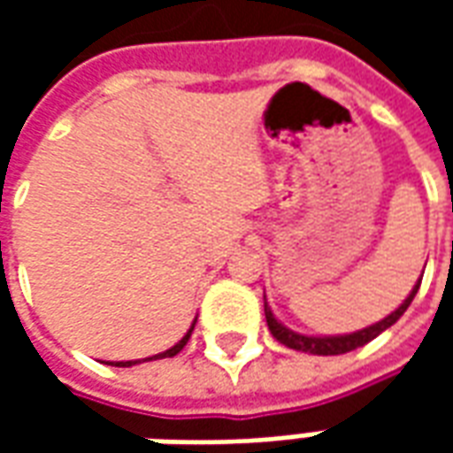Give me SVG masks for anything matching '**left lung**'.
Masks as SVG:
<instances>
[{"label":"left lung","mask_w":453,"mask_h":453,"mask_svg":"<svg viewBox=\"0 0 453 453\" xmlns=\"http://www.w3.org/2000/svg\"><path fill=\"white\" fill-rule=\"evenodd\" d=\"M425 274V272H422ZM419 281H422V276H419ZM419 281L412 286V291L408 294V298L403 301V303L393 311L390 315H386L383 320L379 323L369 325V327H364V330H357V333L349 334H301L294 333V330H288L281 320H276V315L272 313V308L266 303V296H265V315H266V325H269V333L274 334L276 340L286 344L288 349L296 351H305V354H318V357H337V354H347L351 349H359L364 344H369L371 340H376L380 333H386L390 325H395L400 320V315L408 311V305L412 303V298L418 294Z\"/></svg>","instance_id":"1"}]
</instances>
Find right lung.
<instances>
[{
  "mask_svg": "<svg viewBox=\"0 0 453 453\" xmlns=\"http://www.w3.org/2000/svg\"><path fill=\"white\" fill-rule=\"evenodd\" d=\"M194 325H196V320L191 323V327L187 330V334L181 337V340L174 344V347H169L167 351H159V354H152V357H148V359H133V361H109V364H113V366H135V364H140V361H155V359H167V357H177L179 351L187 347L188 337H191V333H194Z\"/></svg>",
  "mask_w": 453,
  "mask_h": 453,
  "instance_id": "add662e5",
  "label": "right lung"
}]
</instances>
